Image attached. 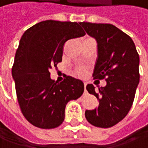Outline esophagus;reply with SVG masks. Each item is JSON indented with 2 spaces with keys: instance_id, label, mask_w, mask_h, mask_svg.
Listing matches in <instances>:
<instances>
[{
  "instance_id": "obj_1",
  "label": "esophagus",
  "mask_w": 148,
  "mask_h": 148,
  "mask_svg": "<svg viewBox=\"0 0 148 148\" xmlns=\"http://www.w3.org/2000/svg\"><path fill=\"white\" fill-rule=\"evenodd\" d=\"M86 85H87V83H84V86H85V91H86Z\"/></svg>"
}]
</instances>
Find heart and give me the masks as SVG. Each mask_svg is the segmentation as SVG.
<instances>
[{
	"mask_svg": "<svg viewBox=\"0 0 148 148\" xmlns=\"http://www.w3.org/2000/svg\"><path fill=\"white\" fill-rule=\"evenodd\" d=\"M76 73L79 74V75H84V74L86 73V69L84 68V67H79L77 69H76Z\"/></svg>",
	"mask_w": 148,
	"mask_h": 148,
	"instance_id": "b5f03b06",
	"label": "heart"
}]
</instances>
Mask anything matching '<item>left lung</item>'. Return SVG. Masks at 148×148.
<instances>
[{
  "instance_id": "8db88e82",
  "label": "left lung",
  "mask_w": 148,
  "mask_h": 148,
  "mask_svg": "<svg viewBox=\"0 0 148 148\" xmlns=\"http://www.w3.org/2000/svg\"><path fill=\"white\" fill-rule=\"evenodd\" d=\"M86 32L97 43L94 79H105L107 86L96 90L88 84L86 90L99 101L93 110H86L87 121L94 126L109 128L129 113L140 81V58L132 39L109 23H80Z\"/></svg>"
}]
</instances>
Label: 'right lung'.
<instances>
[{
    "mask_svg": "<svg viewBox=\"0 0 148 148\" xmlns=\"http://www.w3.org/2000/svg\"><path fill=\"white\" fill-rule=\"evenodd\" d=\"M85 34L76 22L46 20L30 27L21 37L12 75L21 111L34 126L58 127L64 120L67 103L83 94L80 79L66 76L58 83L51 79L49 70L62 62L65 42Z\"/></svg>",
    "mask_w": 148,
    "mask_h": 148,
    "instance_id": "add662e5",
    "label": "right lung"
}]
</instances>
